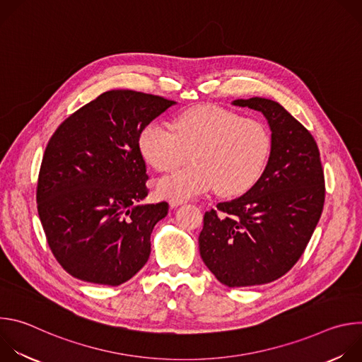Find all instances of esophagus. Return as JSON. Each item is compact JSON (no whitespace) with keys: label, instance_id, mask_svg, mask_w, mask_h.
Masks as SVG:
<instances>
[{"label":"esophagus","instance_id":"1","mask_svg":"<svg viewBox=\"0 0 362 362\" xmlns=\"http://www.w3.org/2000/svg\"><path fill=\"white\" fill-rule=\"evenodd\" d=\"M183 203H185V200H180V199H170L169 200V204L172 206V208H177V206H180Z\"/></svg>","mask_w":362,"mask_h":362}]
</instances>
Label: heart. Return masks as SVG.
Instances as JSON below:
<instances>
[{"mask_svg": "<svg viewBox=\"0 0 362 362\" xmlns=\"http://www.w3.org/2000/svg\"><path fill=\"white\" fill-rule=\"evenodd\" d=\"M168 130L148 123L137 137L147 165L168 172L182 165L192 151L193 165L158 182L165 197L187 199L218 187L222 196H236L264 173L272 148L268 127L256 119L218 106H197L179 113Z\"/></svg>", "mask_w": 362, "mask_h": 362, "instance_id": "heart-1", "label": "heart"}]
</instances>
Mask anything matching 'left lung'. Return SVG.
Wrapping results in <instances>:
<instances>
[{"instance_id":"8db88e82","label":"left lung","mask_w":362,"mask_h":362,"mask_svg":"<svg viewBox=\"0 0 362 362\" xmlns=\"http://www.w3.org/2000/svg\"><path fill=\"white\" fill-rule=\"evenodd\" d=\"M232 105L261 112L272 137L261 177L206 212L199 235L204 265L221 284L239 288L269 284L298 262L321 218L325 182L317 141L279 103L252 97Z\"/></svg>"}]
</instances>
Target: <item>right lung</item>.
I'll list each match as a JSON object with an SVG mask.
<instances>
[{"label": "right lung", "mask_w": 362, "mask_h": 362, "mask_svg": "<svg viewBox=\"0 0 362 362\" xmlns=\"http://www.w3.org/2000/svg\"><path fill=\"white\" fill-rule=\"evenodd\" d=\"M173 105L159 95L110 90L51 136L37 209L51 252L74 278L117 286L147 262L150 235L169 204H140L147 173L137 137Z\"/></svg>", "instance_id": "add662e5"}]
</instances>
